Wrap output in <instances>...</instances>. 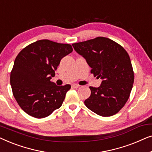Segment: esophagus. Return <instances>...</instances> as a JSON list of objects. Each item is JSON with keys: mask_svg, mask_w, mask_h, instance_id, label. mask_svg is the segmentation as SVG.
<instances>
[{"mask_svg": "<svg viewBox=\"0 0 152 152\" xmlns=\"http://www.w3.org/2000/svg\"><path fill=\"white\" fill-rule=\"evenodd\" d=\"M79 86H80V85H78L77 84H73L72 85V87L74 88H79Z\"/></svg>", "mask_w": 152, "mask_h": 152, "instance_id": "1", "label": "esophagus"}]
</instances>
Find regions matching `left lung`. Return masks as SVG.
Returning <instances> with one entry per match:
<instances>
[{
	"mask_svg": "<svg viewBox=\"0 0 152 152\" xmlns=\"http://www.w3.org/2000/svg\"><path fill=\"white\" fill-rule=\"evenodd\" d=\"M72 46L85 58L91 73L102 80L98 88L89 87L91 93L85 105L104 117L118 113L127 102L134 81L127 52L118 43L102 37L72 43Z\"/></svg>",
	"mask_w": 152,
	"mask_h": 152,
	"instance_id": "obj_1",
	"label": "left lung"
}]
</instances>
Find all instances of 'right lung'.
Masks as SVG:
<instances>
[{
  "instance_id": "1",
  "label": "right lung",
  "mask_w": 152,
  "mask_h": 152,
  "mask_svg": "<svg viewBox=\"0 0 152 152\" xmlns=\"http://www.w3.org/2000/svg\"><path fill=\"white\" fill-rule=\"evenodd\" d=\"M71 45L43 39L24 48L10 73L12 93L20 107L32 117L43 118L61 107L70 85L57 86L50 80Z\"/></svg>"
}]
</instances>
